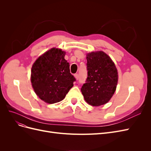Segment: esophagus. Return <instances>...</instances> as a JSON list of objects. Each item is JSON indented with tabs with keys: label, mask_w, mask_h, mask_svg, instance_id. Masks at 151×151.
Returning a JSON list of instances; mask_svg holds the SVG:
<instances>
[{
	"label": "esophagus",
	"mask_w": 151,
	"mask_h": 151,
	"mask_svg": "<svg viewBox=\"0 0 151 151\" xmlns=\"http://www.w3.org/2000/svg\"><path fill=\"white\" fill-rule=\"evenodd\" d=\"M74 77H76V79L77 80H78V79H79V74H74Z\"/></svg>",
	"instance_id": "1"
}]
</instances>
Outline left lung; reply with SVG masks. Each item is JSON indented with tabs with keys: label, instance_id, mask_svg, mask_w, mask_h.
<instances>
[{
	"label": "left lung",
	"instance_id": "8db88e82",
	"mask_svg": "<svg viewBox=\"0 0 151 151\" xmlns=\"http://www.w3.org/2000/svg\"><path fill=\"white\" fill-rule=\"evenodd\" d=\"M88 77L81 88L84 99L94 106L108 103L116 90L118 72L115 63L103 52L87 55Z\"/></svg>",
	"mask_w": 151,
	"mask_h": 151
}]
</instances>
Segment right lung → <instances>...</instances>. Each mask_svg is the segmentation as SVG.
<instances>
[{"instance_id":"add662e5","label":"right lung","mask_w":151,"mask_h":151,"mask_svg":"<svg viewBox=\"0 0 151 151\" xmlns=\"http://www.w3.org/2000/svg\"><path fill=\"white\" fill-rule=\"evenodd\" d=\"M65 55L60 49L52 48L40 56L32 66L31 81L35 92L47 103L63 100L76 81L70 74Z\"/></svg>"}]
</instances>
